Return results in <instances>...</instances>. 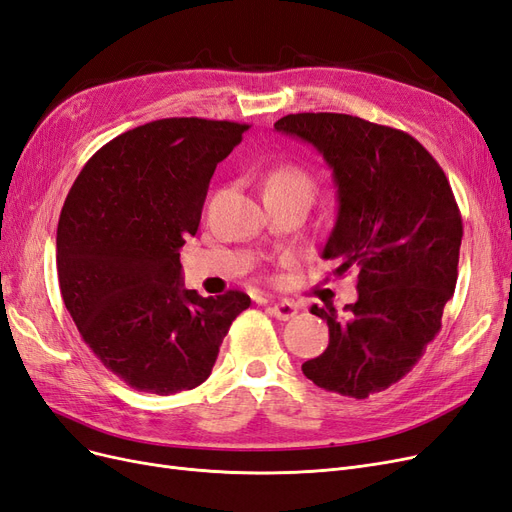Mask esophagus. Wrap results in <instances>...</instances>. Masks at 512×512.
I'll return each mask as SVG.
<instances>
[{"mask_svg":"<svg viewBox=\"0 0 512 512\" xmlns=\"http://www.w3.org/2000/svg\"><path fill=\"white\" fill-rule=\"evenodd\" d=\"M268 310H270V315L276 317L278 321H289V319L298 315V306L291 304V302H278V304L270 306Z\"/></svg>","mask_w":512,"mask_h":512,"instance_id":"esophagus-1","label":"esophagus"}]
</instances>
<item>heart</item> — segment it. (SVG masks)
<instances>
[{
    "label": "heart",
    "mask_w": 512,
    "mask_h": 512,
    "mask_svg": "<svg viewBox=\"0 0 512 512\" xmlns=\"http://www.w3.org/2000/svg\"><path fill=\"white\" fill-rule=\"evenodd\" d=\"M266 191H295L310 197L312 178L306 170L298 166H280L268 176Z\"/></svg>",
    "instance_id": "obj_1"
}]
</instances>
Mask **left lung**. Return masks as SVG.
Listing matches in <instances>:
<instances>
[{"mask_svg": "<svg viewBox=\"0 0 512 512\" xmlns=\"http://www.w3.org/2000/svg\"><path fill=\"white\" fill-rule=\"evenodd\" d=\"M276 131L310 142L332 168L338 219L323 257L357 272L355 304L327 321V349L302 364L325 391L366 400L398 383L440 332L457 283L461 212L438 161L402 129L351 114L298 112Z\"/></svg>", "mask_w": 512, "mask_h": 512, "instance_id": "1", "label": "left lung"}]
</instances>
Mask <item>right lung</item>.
Here are the masks:
<instances>
[{
	"mask_svg": "<svg viewBox=\"0 0 512 512\" xmlns=\"http://www.w3.org/2000/svg\"><path fill=\"white\" fill-rule=\"evenodd\" d=\"M246 123L159 119L104 144L80 170L57 227V276L85 344L131 389L202 385L251 298H202L180 280L210 178Z\"/></svg>",
	"mask_w": 512,
	"mask_h": 512,
	"instance_id": "add662e5",
	"label": "right lung"
}]
</instances>
